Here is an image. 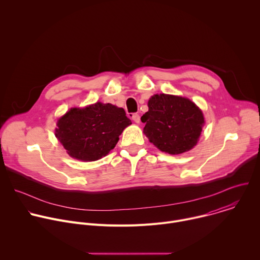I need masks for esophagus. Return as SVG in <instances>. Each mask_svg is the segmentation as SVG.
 Wrapping results in <instances>:
<instances>
[{"instance_id":"obj_1","label":"esophagus","mask_w":260,"mask_h":260,"mask_svg":"<svg viewBox=\"0 0 260 260\" xmlns=\"http://www.w3.org/2000/svg\"><path fill=\"white\" fill-rule=\"evenodd\" d=\"M132 119L136 122V123H139L140 122V115L138 113H134L132 114Z\"/></svg>"}]
</instances>
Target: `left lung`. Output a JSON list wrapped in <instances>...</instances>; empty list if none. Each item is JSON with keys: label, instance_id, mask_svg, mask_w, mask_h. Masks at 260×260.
<instances>
[{"label": "left lung", "instance_id": "1", "mask_svg": "<svg viewBox=\"0 0 260 260\" xmlns=\"http://www.w3.org/2000/svg\"><path fill=\"white\" fill-rule=\"evenodd\" d=\"M148 107L149 110L141 117L144 134L159 150L180 154L197 145L205 120L193 102L160 93L150 98Z\"/></svg>", "mask_w": 260, "mask_h": 260}]
</instances>
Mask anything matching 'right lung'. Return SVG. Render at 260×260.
I'll return each instance as SVG.
<instances>
[{"label":"right lung","instance_id":"add662e5","mask_svg":"<svg viewBox=\"0 0 260 260\" xmlns=\"http://www.w3.org/2000/svg\"><path fill=\"white\" fill-rule=\"evenodd\" d=\"M129 124L132 121L122 108L98 102L69 110L57 121L55 137L70 156L93 161L113 149Z\"/></svg>","mask_w":260,"mask_h":260}]
</instances>
